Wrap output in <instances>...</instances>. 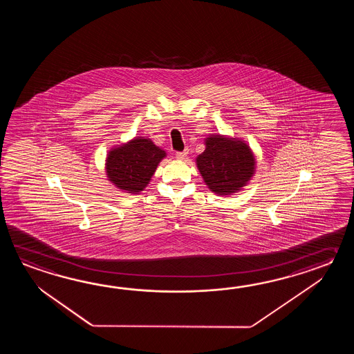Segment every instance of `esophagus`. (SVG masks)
Listing matches in <instances>:
<instances>
[{
    "label": "esophagus",
    "instance_id": "obj_1",
    "mask_svg": "<svg viewBox=\"0 0 354 354\" xmlns=\"http://www.w3.org/2000/svg\"><path fill=\"white\" fill-rule=\"evenodd\" d=\"M187 151H177L176 153V158L178 159V160H183V159H186V157H187Z\"/></svg>",
    "mask_w": 354,
    "mask_h": 354
}]
</instances>
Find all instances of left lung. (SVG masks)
Masks as SVG:
<instances>
[{"label": "left lung", "mask_w": 354, "mask_h": 354, "mask_svg": "<svg viewBox=\"0 0 354 354\" xmlns=\"http://www.w3.org/2000/svg\"><path fill=\"white\" fill-rule=\"evenodd\" d=\"M196 166L209 189L220 196L239 192L256 174V158L248 144L225 136L205 139V151L196 158Z\"/></svg>", "instance_id": "obj_1"}]
</instances>
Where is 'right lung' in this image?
Listing matches in <instances>:
<instances>
[{"instance_id":"add662e5","label":"right lung","mask_w":354,"mask_h":354,"mask_svg":"<svg viewBox=\"0 0 354 354\" xmlns=\"http://www.w3.org/2000/svg\"><path fill=\"white\" fill-rule=\"evenodd\" d=\"M166 151L149 138L136 136L128 143L113 147L106 157V174L113 186L127 192L139 194L151 182Z\"/></svg>"}]
</instances>
